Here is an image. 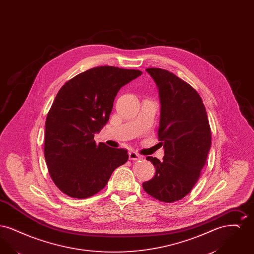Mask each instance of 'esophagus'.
<instances>
[{"label": "esophagus", "mask_w": 254, "mask_h": 254, "mask_svg": "<svg viewBox=\"0 0 254 254\" xmlns=\"http://www.w3.org/2000/svg\"><path fill=\"white\" fill-rule=\"evenodd\" d=\"M128 157H129V160H140V159L143 158L141 155H139L138 153H136L134 151H130L128 153Z\"/></svg>", "instance_id": "obj_1"}]
</instances>
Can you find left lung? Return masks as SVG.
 <instances>
[{
	"mask_svg": "<svg viewBox=\"0 0 254 254\" xmlns=\"http://www.w3.org/2000/svg\"><path fill=\"white\" fill-rule=\"evenodd\" d=\"M159 90L161 105L158 137L165 150L161 162L146 157L156 169L143 183L146 193L171 203L192 190L204 168L211 145V132L205 106L198 92L166 69L146 68Z\"/></svg>",
	"mask_w": 254,
	"mask_h": 254,
	"instance_id": "obj_1",
	"label": "left lung"
}]
</instances>
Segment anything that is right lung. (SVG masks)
Segmentation results:
<instances>
[{
  "instance_id": "1",
  "label": "right lung",
  "mask_w": 254,
  "mask_h": 254,
  "mask_svg": "<svg viewBox=\"0 0 254 254\" xmlns=\"http://www.w3.org/2000/svg\"><path fill=\"white\" fill-rule=\"evenodd\" d=\"M142 71L97 66L61 87L46 121L45 158L50 177L64 193L85 199L102 190L124 165L126 149L96 145L94 134L109 122L122 86Z\"/></svg>"
}]
</instances>
